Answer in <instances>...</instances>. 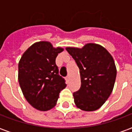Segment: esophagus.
I'll return each instance as SVG.
<instances>
[{"label": "esophagus", "instance_id": "1", "mask_svg": "<svg viewBox=\"0 0 132 132\" xmlns=\"http://www.w3.org/2000/svg\"><path fill=\"white\" fill-rule=\"evenodd\" d=\"M66 81H67V82H69V80H70V76H68L66 78Z\"/></svg>", "mask_w": 132, "mask_h": 132}]
</instances>
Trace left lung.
<instances>
[{
	"mask_svg": "<svg viewBox=\"0 0 132 132\" xmlns=\"http://www.w3.org/2000/svg\"><path fill=\"white\" fill-rule=\"evenodd\" d=\"M66 49L80 70V88L73 95L76 106L86 112L97 110L113 90L117 76L113 57L105 47L95 43Z\"/></svg>",
	"mask_w": 132,
	"mask_h": 132,
	"instance_id": "obj_1",
	"label": "left lung"
}]
</instances>
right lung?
<instances>
[{
  "mask_svg": "<svg viewBox=\"0 0 132 132\" xmlns=\"http://www.w3.org/2000/svg\"><path fill=\"white\" fill-rule=\"evenodd\" d=\"M63 49L51 42H35L24 52L18 63V81L27 101L33 108L47 111L54 107L60 92L66 88L59 74L56 58Z\"/></svg>",
  "mask_w": 132,
  "mask_h": 132,
  "instance_id": "1",
  "label": "right lung"
}]
</instances>
